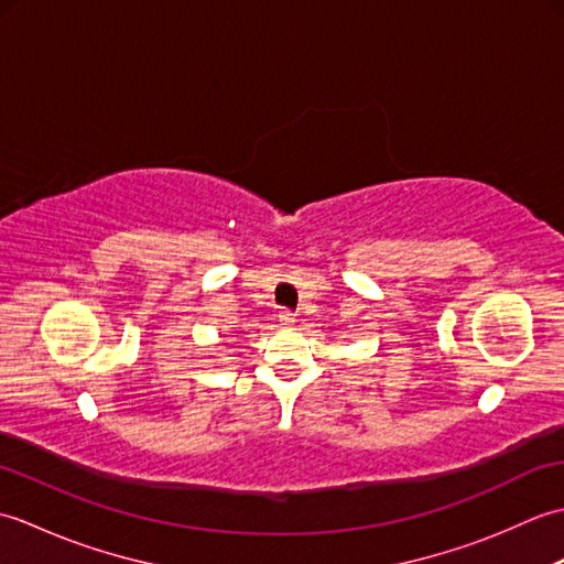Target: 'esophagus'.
<instances>
[{
	"label": "esophagus",
	"mask_w": 564,
	"mask_h": 564,
	"mask_svg": "<svg viewBox=\"0 0 564 564\" xmlns=\"http://www.w3.org/2000/svg\"><path fill=\"white\" fill-rule=\"evenodd\" d=\"M279 322H281V325H293L295 315L291 313V310H281V313H279Z\"/></svg>",
	"instance_id": "1"
}]
</instances>
